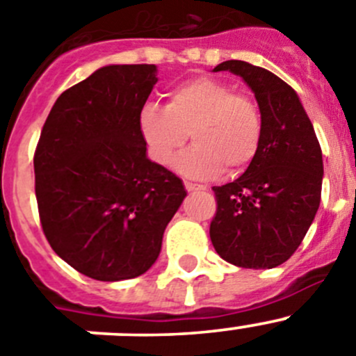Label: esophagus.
Wrapping results in <instances>:
<instances>
[{"label":"esophagus","mask_w":356,"mask_h":356,"mask_svg":"<svg viewBox=\"0 0 356 356\" xmlns=\"http://www.w3.org/2000/svg\"><path fill=\"white\" fill-rule=\"evenodd\" d=\"M184 186L188 191H204L205 189L204 184H195V182H188V181L184 182Z\"/></svg>","instance_id":"esophagus-1"}]
</instances>
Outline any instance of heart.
Segmentation results:
<instances>
[{
	"label": "heart",
	"instance_id": "obj_1",
	"mask_svg": "<svg viewBox=\"0 0 356 356\" xmlns=\"http://www.w3.org/2000/svg\"><path fill=\"white\" fill-rule=\"evenodd\" d=\"M138 129L149 156L170 165L188 140L195 145L175 159V170L191 179L237 174L251 165L264 138V119L257 103L232 86L200 77L177 86L165 108L147 103L138 114Z\"/></svg>",
	"mask_w": 356,
	"mask_h": 356
}]
</instances>
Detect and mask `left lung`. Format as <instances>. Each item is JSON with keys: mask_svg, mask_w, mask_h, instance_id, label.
I'll return each instance as SVG.
<instances>
[{"mask_svg": "<svg viewBox=\"0 0 356 356\" xmlns=\"http://www.w3.org/2000/svg\"><path fill=\"white\" fill-rule=\"evenodd\" d=\"M214 72L238 75L254 92L264 138L241 177L212 188L218 200L212 245L237 267L274 268L297 251L320 207V142L298 95L277 75L237 59Z\"/></svg>", "mask_w": 356, "mask_h": 356, "instance_id": "1", "label": "left lung"}]
</instances>
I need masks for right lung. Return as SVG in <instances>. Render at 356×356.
Listing matches in <instances>:
<instances>
[{"instance_id":"obj_1","label":"right lung","mask_w":356,"mask_h":356,"mask_svg":"<svg viewBox=\"0 0 356 356\" xmlns=\"http://www.w3.org/2000/svg\"><path fill=\"white\" fill-rule=\"evenodd\" d=\"M156 65H108L66 89L35 151V193L56 254L96 281L144 274L186 198L181 179L147 158L138 114Z\"/></svg>"}]
</instances>
